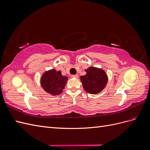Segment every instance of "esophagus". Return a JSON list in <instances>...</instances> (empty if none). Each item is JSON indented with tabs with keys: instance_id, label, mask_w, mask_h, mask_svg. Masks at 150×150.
I'll return each mask as SVG.
<instances>
[{
	"instance_id": "34e87169",
	"label": "esophagus",
	"mask_w": 150,
	"mask_h": 150,
	"mask_svg": "<svg viewBox=\"0 0 150 150\" xmlns=\"http://www.w3.org/2000/svg\"><path fill=\"white\" fill-rule=\"evenodd\" d=\"M72 78H78V75H77V74H76V75H72Z\"/></svg>"
}]
</instances>
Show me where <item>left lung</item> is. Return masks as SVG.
I'll return each mask as SVG.
<instances>
[{
  "mask_svg": "<svg viewBox=\"0 0 150 150\" xmlns=\"http://www.w3.org/2000/svg\"><path fill=\"white\" fill-rule=\"evenodd\" d=\"M86 74L80 77L81 82L86 92L97 94L104 89L108 83V76L102 69L89 67L85 69Z\"/></svg>",
  "mask_w": 150,
  "mask_h": 150,
  "instance_id": "obj_1",
  "label": "left lung"
}]
</instances>
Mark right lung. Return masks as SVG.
Here are the masks:
<instances>
[{
	"label": "right lung",
	"instance_id": "right-lung-1",
	"mask_svg": "<svg viewBox=\"0 0 150 150\" xmlns=\"http://www.w3.org/2000/svg\"><path fill=\"white\" fill-rule=\"evenodd\" d=\"M67 79V77L62 76L60 71L52 69L44 72L40 78V85L45 91L56 96L62 93Z\"/></svg>",
	"mask_w": 150,
	"mask_h": 150
}]
</instances>
